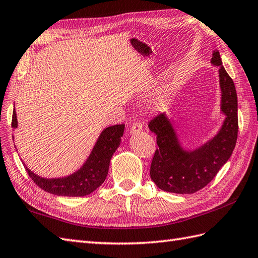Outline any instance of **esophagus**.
<instances>
[{
	"label": "esophagus",
	"mask_w": 258,
	"mask_h": 258,
	"mask_svg": "<svg viewBox=\"0 0 258 258\" xmlns=\"http://www.w3.org/2000/svg\"><path fill=\"white\" fill-rule=\"evenodd\" d=\"M142 131V124L139 122H135L130 128V135H136V134H140Z\"/></svg>",
	"instance_id": "34e87169"
}]
</instances>
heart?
<instances>
[{"instance_id": "heart-1", "label": "heart", "mask_w": 258, "mask_h": 258, "mask_svg": "<svg viewBox=\"0 0 258 258\" xmlns=\"http://www.w3.org/2000/svg\"><path fill=\"white\" fill-rule=\"evenodd\" d=\"M153 107H161L164 105V99L162 98H156L152 101Z\"/></svg>"}]
</instances>
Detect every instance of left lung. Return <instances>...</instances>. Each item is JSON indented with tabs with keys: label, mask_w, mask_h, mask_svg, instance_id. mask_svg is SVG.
Segmentation results:
<instances>
[{
	"label": "left lung",
	"mask_w": 258,
	"mask_h": 258,
	"mask_svg": "<svg viewBox=\"0 0 258 258\" xmlns=\"http://www.w3.org/2000/svg\"><path fill=\"white\" fill-rule=\"evenodd\" d=\"M212 65L219 68L221 112L225 119L217 134L205 144L188 150L182 146L171 119L164 112L152 119L149 129L157 135L150 176L165 192L191 194L214 179L231 158L237 140V95L235 85L223 67L220 51L213 50Z\"/></svg>",
	"instance_id": "1"
}]
</instances>
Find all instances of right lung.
<instances>
[{"instance_id": "1", "label": "right lung", "mask_w": 258, "mask_h": 258, "mask_svg": "<svg viewBox=\"0 0 258 258\" xmlns=\"http://www.w3.org/2000/svg\"><path fill=\"white\" fill-rule=\"evenodd\" d=\"M12 128H17L16 112L13 111ZM124 124L110 125L101 131L89 157L75 172L62 177L47 179L24 167L31 179L44 191L58 197H85L93 193L106 180L112 154L121 142ZM14 138V137H13Z\"/></svg>"}]
</instances>
